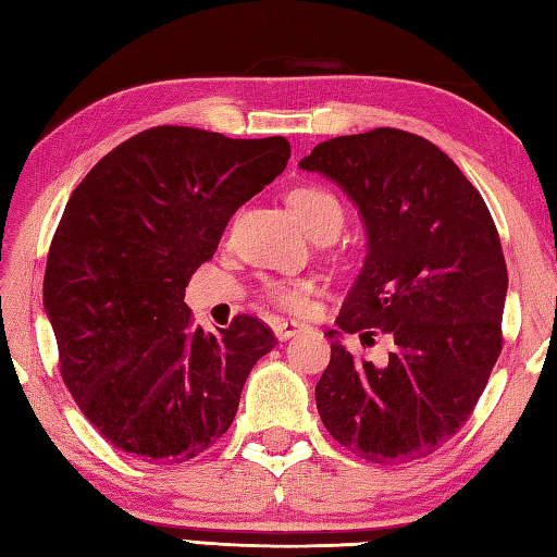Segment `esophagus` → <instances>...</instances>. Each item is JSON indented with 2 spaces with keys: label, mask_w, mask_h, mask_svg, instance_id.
Listing matches in <instances>:
<instances>
[{
  "label": "esophagus",
  "mask_w": 557,
  "mask_h": 557,
  "mask_svg": "<svg viewBox=\"0 0 557 557\" xmlns=\"http://www.w3.org/2000/svg\"><path fill=\"white\" fill-rule=\"evenodd\" d=\"M306 325L304 323H297V321H277L275 325H272V330H275V337L277 339H289L297 333H301Z\"/></svg>",
  "instance_id": "obj_1"
}]
</instances>
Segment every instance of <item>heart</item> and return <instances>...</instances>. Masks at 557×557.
<instances>
[{"mask_svg":"<svg viewBox=\"0 0 557 557\" xmlns=\"http://www.w3.org/2000/svg\"><path fill=\"white\" fill-rule=\"evenodd\" d=\"M294 210L299 212L306 227L311 234H318L323 230H337L345 222V208H342L339 198L325 186L318 184H301L289 196ZM315 292L313 280L304 277H272L265 280L260 287V297L268 304L277 306L282 311L289 313H304L311 309V299Z\"/></svg>","mask_w":557,"mask_h":557,"instance_id":"obj_1","label":"heart"}]
</instances>
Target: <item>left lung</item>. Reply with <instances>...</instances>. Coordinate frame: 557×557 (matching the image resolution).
<instances>
[{"mask_svg": "<svg viewBox=\"0 0 557 557\" xmlns=\"http://www.w3.org/2000/svg\"><path fill=\"white\" fill-rule=\"evenodd\" d=\"M299 164L345 188L369 232L337 327L397 345L385 366L359 363L330 330L318 413L361 459L429 457L471 417L503 351L507 265L491 210L441 148L401 128L323 140Z\"/></svg>", "mask_w": 557, "mask_h": 557, "instance_id": "1", "label": "left lung"}]
</instances>
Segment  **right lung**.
<instances>
[{
    "label": "right lung",
    "mask_w": 557,
    "mask_h": 557,
    "mask_svg": "<svg viewBox=\"0 0 557 557\" xmlns=\"http://www.w3.org/2000/svg\"><path fill=\"white\" fill-rule=\"evenodd\" d=\"M285 136L152 126L110 150L57 224L45 268L59 373L104 441L180 465L227 433L248 373L277 345L253 315L194 325L188 280L239 206L285 172Z\"/></svg>",
    "instance_id": "1"
}]
</instances>
